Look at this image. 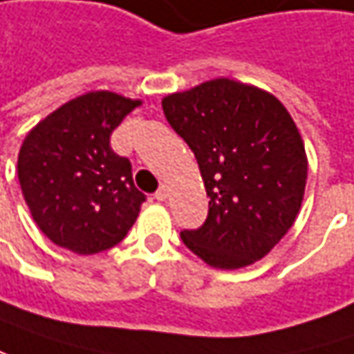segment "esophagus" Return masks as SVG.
<instances>
[{
	"mask_svg": "<svg viewBox=\"0 0 354 354\" xmlns=\"http://www.w3.org/2000/svg\"><path fill=\"white\" fill-rule=\"evenodd\" d=\"M154 198H156V200H160V202H164V200L168 198V186H164V184H162V186L158 188L156 194H154Z\"/></svg>",
	"mask_w": 354,
	"mask_h": 354,
	"instance_id": "34e87169",
	"label": "esophagus"
}]
</instances>
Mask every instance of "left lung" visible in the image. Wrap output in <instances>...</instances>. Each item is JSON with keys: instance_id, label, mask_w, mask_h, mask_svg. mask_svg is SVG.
<instances>
[{"instance_id": "8db88e82", "label": "left lung", "mask_w": 354, "mask_h": 354, "mask_svg": "<svg viewBox=\"0 0 354 354\" xmlns=\"http://www.w3.org/2000/svg\"><path fill=\"white\" fill-rule=\"evenodd\" d=\"M194 152L208 216L182 242L206 264L234 270L266 257L301 210L308 162L297 124L272 94L228 77L162 100Z\"/></svg>"}]
</instances>
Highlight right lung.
Instances as JSON below:
<instances>
[{"label":"right lung","instance_id":"1","mask_svg":"<svg viewBox=\"0 0 354 354\" xmlns=\"http://www.w3.org/2000/svg\"><path fill=\"white\" fill-rule=\"evenodd\" d=\"M142 102L114 92H88L41 120L17 156L19 186L35 224L53 244L95 254L122 242L146 196L132 164L110 136Z\"/></svg>","mask_w":354,"mask_h":354}]
</instances>
